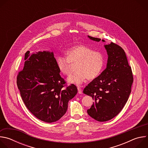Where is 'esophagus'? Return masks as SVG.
Returning a JSON list of instances; mask_svg holds the SVG:
<instances>
[{
    "label": "esophagus",
    "instance_id": "34e87169",
    "mask_svg": "<svg viewBox=\"0 0 148 148\" xmlns=\"http://www.w3.org/2000/svg\"><path fill=\"white\" fill-rule=\"evenodd\" d=\"M77 89H78V92L79 94H81L82 92V89L80 88V87H77Z\"/></svg>",
    "mask_w": 148,
    "mask_h": 148
}]
</instances>
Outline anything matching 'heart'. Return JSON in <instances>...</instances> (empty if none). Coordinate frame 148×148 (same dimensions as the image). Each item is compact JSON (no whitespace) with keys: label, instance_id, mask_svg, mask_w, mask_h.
I'll use <instances>...</instances> for the list:
<instances>
[{"label":"heart","instance_id":"heart-1","mask_svg":"<svg viewBox=\"0 0 148 148\" xmlns=\"http://www.w3.org/2000/svg\"><path fill=\"white\" fill-rule=\"evenodd\" d=\"M66 53L67 57L59 56L56 62L60 71L66 75L71 74L73 64L77 63V71L68 78L69 83L79 86L87 78H97L102 71L105 59L100 51H94L86 45H77L68 49Z\"/></svg>","mask_w":148,"mask_h":148}]
</instances>
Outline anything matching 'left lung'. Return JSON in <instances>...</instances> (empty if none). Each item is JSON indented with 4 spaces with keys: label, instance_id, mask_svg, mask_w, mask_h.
<instances>
[{
    "label": "left lung",
    "instance_id": "1",
    "mask_svg": "<svg viewBox=\"0 0 148 148\" xmlns=\"http://www.w3.org/2000/svg\"><path fill=\"white\" fill-rule=\"evenodd\" d=\"M88 37L94 41L101 40ZM104 47L108 56L107 68L83 91L94 99L87 110L88 114L99 122L109 121L121 111L128 99L134 81L131 67L123 49L112 42Z\"/></svg>",
    "mask_w": 148,
    "mask_h": 148
}]
</instances>
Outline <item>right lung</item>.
Returning a JSON list of instances; mask_svg holds the SVG:
<instances>
[{
	"mask_svg": "<svg viewBox=\"0 0 148 148\" xmlns=\"http://www.w3.org/2000/svg\"><path fill=\"white\" fill-rule=\"evenodd\" d=\"M23 70L17 77V85L27 109L38 119L51 123L67 112L68 102L77 93V87H65L53 52L25 53Z\"/></svg>",
	"mask_w": 148,
	"mask_h": 148,
	"instance_id": "obj_1",
	"label": "right lung"
}]
</instances>
